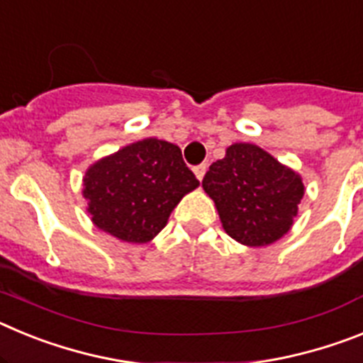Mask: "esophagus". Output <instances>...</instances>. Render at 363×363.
I'll return each mask as SVG.
<instances>
[{
    "instance_id": "1",
    "label": "esophagus",
    "mask_w": 363,
    "mask_h": 363,
    "mask_svg": "<svg viewBox=\"0 0 363 363\" xmlns=\"http://www.w3.org/2000/svg\"><path fill=\"white\" fill-rule=\"evenodd\" d=\"M205 172H207V165H205V163H201V165L194 167V174H196V178L200 179V182H201V179H203Z\"/></svg>"
}]
</instances>
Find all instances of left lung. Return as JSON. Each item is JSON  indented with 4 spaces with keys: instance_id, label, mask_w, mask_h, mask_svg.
Masks as SVG:
<instances>
[{
    "instance_id": "left-lung-1",
    "label": "left lung",
    "mask_w": 363,
    "mask_h": 363,
    "mask_svg": "<svg viewBox=\"0 0 363 363\" xmlns=\"http://www.w3.org/2000/svg\"><path fill=\"white\" fill-rule=\"evenodd\" d=\"M201 185L225 233L249 247L271 245L289 233L303 198L300 174L252 143L227 147Z\"/></svg>"
}]
</instances>
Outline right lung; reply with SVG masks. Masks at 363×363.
I'll return each instance as SVG.
<instances>
[{"label": "right lung", "instance_id": "right-lung-1", "mask_svg": "<svg viewBox=\"0 0 363 363\" xmlns=\"http://www.w3.org/2000/svg\"><path fill=\"white\" fill-rule=\"evenodd\" d=\"M198 185L178 145L147 138L92 163L83 178V198L99 230L121 242L147 243Z\"/></svg>", "mask_w": 363, "mask_h": 363}]
</instances>
